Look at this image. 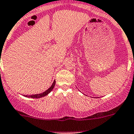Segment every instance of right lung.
I'll return each mask as SVG.
<instances>
[{"label":"right lung","mask_w":134,"mask_h":134,"mask_svg":"<svg viewBox=\"0 0 134 134\" xmlns=\"http://www.w3.org/2000/svg\"><path fill=\"white\" fill-rule=\"evenodd\" d=\"M55 83L56 82L55 80L50 87L47 90H46L44 92H43V93H39V94H36V95H23V96L26 97H30L32 98H39L41 97H44V96H46V95H48V94H49L51 92V91H52V90L53 89L54 86H55Z\"/></svg>","instance_id":"add662e5"}]
</instances>
